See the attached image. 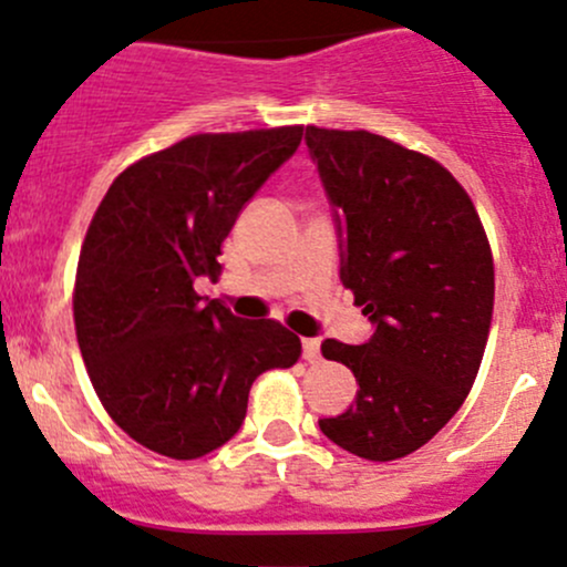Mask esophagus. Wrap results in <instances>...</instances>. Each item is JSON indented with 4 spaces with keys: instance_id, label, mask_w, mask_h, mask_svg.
I'll return each instance as SVG.
<instances>
[{
    "instance_id": "esophagus-1",
    "label": "esophagus",
    "mask_w": 567,
    "mask_h": 567,
    "mask_svg": "<svg viewBox=\"0 0 567 567\" xmlns=\"http://www.w3.org/2000/svg\"><path fill=\"white\" fill-rule=\"evenodd\" d=\"M303 361L318 363L320 361V342L318 339H303Z\"/></svg>"
}]
</instances>
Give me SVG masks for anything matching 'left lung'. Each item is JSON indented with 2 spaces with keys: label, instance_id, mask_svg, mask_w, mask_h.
I'll use <instances>...</instances> for the list:
<instances>
[{
  "label": "left lung",
  "instance_id": "8db88e82",
  "mask_svg": "<svg viewBox=\"0 0 567 567\" xmlns=\"http://www.w3.org/2000/svg\"><path fill=\"white\" fill-rule=\"evenodd\" d=\"M307 146L344 219L342 282L374 323L363 344H320L359 383L320 432L369 462H393L426 445L473 389L492 329V247L437 159L367 130L312 124Z\"/></svg>",
  "mask_w": 567,
  "mask_h": 567
}]
</instances>
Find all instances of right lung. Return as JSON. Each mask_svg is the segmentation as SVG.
Returning <instances> with one entry per match:
<instances>
[{
  "instance_id": "right-lung-1",
  "label": "right lung",
  "mask_w": 567,
  "mask_h": 567,
  "mask_svg": "<svg viewBox=\"0 0 567 567\" xmlns=\"http://www.w3.org/2000/svg\"><path fill=\"white\" fill-rule=\"evenodd\" d=\"M301 135V124L189 135L124 168L89 223L75 337L105 413L154 454H212L241 426L255 378L299 361L293 331L236 318L195 279L219 277L238 212Z\"/></svg>"
}]
</instances>
